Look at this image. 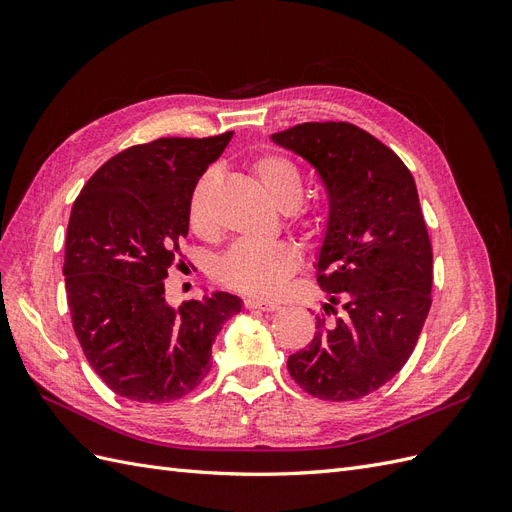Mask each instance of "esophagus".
Listing matches in <instances>:
<instances>
[{
	"instance_id": "34e87169",
	"label": "esophagus",
	"mask_w": 512,
	"mask_h": 512,
	"mask_svg": "<svg viewBox=\"0 0 512 512\" xmlns=\"http://www.w3.org/2000/svg\"><path fill=\"white\" fill-rule=\"evenodd\" d=\"M245 309H258V312H273L280 305L273 303V301H265V299H245L243 301Z\"/></svg>"
}]
</instances>
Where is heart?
Listing matches in <instances>:
<instances>
[{
    "mask_svg": "<svg viewBox=\"0 0 512 512\" xmlns=\"http://www.w3.org/2000/svg\"><path fill=\"white\" fill-rule=\"evenodd\" d=\"M250 170L260 188L280 209H294L305 192V175L301 166L280 151L258 153ZM215 181L213 170L198 177L188 200V224L198 237H209L213 232V218L209 196ZM294 224L307 235L320 228V215L312 209L294 211ZM301 256L292 245L275 243H235L224 252L213 267L215 282L252 297H275L290 277L299 271Z\"/></svg>",
    "mask_w": 512,
    "mask_h": 512,
    "instance_id": "1",
    "label": "heart"
}]
</instances>
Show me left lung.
Segmentation results:
<instances>
[{"label": "left lung", "mask_w": 512, "mask_h": 512, "mask_svg": "<svg viewBox=\"0 0 512 512\" xmlns=\"http://www.w3.org/2000/svg\"><path fill=\"white\" fill-rule=\"evenodd\" d=\"M273 141L314 164L331 198L316 280L331 294L312 344L288 374L324 401L378 391L406 365L431 307L433 252L414 177L397 153L348 121H307Z\"/></svg>", "instance_id": "8db88e82"}]
</instances>
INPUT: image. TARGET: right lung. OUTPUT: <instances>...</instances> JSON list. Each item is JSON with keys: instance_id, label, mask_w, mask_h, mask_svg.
Wrapping results in <instances>:
<instances>
[{"instance_id": "1", "label": "right lung", "mask_w": 512, "mask_h": 512, "mask_svg": "<svg viewBox=\"0 0 512 512\" xmlns=\"http://www.w3.org/2000/svg\"><path fill=\"white\" fill-rule=\"evenodd\" d=\"M232 132L164 136L106 160L76 196L66 235V294L85 359L113 393L166 404L190 395L211 369L222 324L241 312L215 292L173 309L164 280L183 262L188 200Z\"/></svg>"}]
</instances>
